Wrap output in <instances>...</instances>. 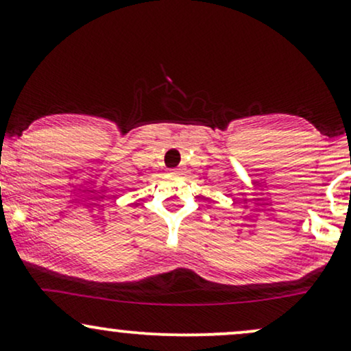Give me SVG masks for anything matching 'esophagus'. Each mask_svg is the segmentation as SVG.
Returning <instances> with one entry per match:
<instances>
[{
    "label": "esophagus",
    "mask_w": 351,
    "mask_h": 351,
    "mask_svg": "<svg viewBox=\"0 0 351 351\" xmlns=\"http://www.w3.org/2000/svg\"><path fill=\"white\" fill-rule=\"evenodd\" d=\"M176 171H178V170H176Z\"/></svg>",
    "instance_id": "obj_1"
}]
</instances>
